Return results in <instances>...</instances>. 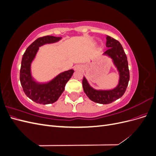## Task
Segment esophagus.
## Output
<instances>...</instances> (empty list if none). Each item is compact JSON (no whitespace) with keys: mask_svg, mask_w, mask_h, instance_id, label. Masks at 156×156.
Wrapping results in <instances>:
<instances>
[{"mask_svg":"<svg viewBox=\"0 0 156 156\" xmlns=\"http://www.w3.org/2000/svg\"><path fill=\"white\" fill-rule=\"evenodd\" d=\"M74 69L75 71H80V70L83 69V66H82L81 65H76L74 67Z\"/></svg>","mask_w":156,"mask_h":156,"instance_id":"1","label":"esophagus"}]
</instances>
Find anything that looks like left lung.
Returning <instances> with one entry per match:
<instances>
[{
	"label": "left lung",
	"instance_id": "1",
	"mask_svg": "<svg viewBox=\"0 0 156 156\" xmlns=\"http://www.w3.org/2000/svg\"><path fill=\"white\" fill-rule=\"evenodd\" d=\"M106 47L108 48L103 55L112 58L117 70L119 72V84L112 90H96L90 87L85 77L83 79L84 92L90 100L101 103L108 104L121 98L125 93L129 80V71L127 56L120 42L109 36L106 37Z\"/></svg>",
	"mask_w": 156,
	"mask_h": 156
}]
</instances>
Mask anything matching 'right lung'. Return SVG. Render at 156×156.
I'll return each mask as SVG.
<instances>
[{"label": "right lung", "mask_w": 156, "mask_h": 156, "mask_svg": "<svg viewBox=\"0 0 156 156\" xmlns=\"http://www.w3.org/2000/svg\"><path fill=\"white\" fill-rule=\"evenodd\" d=\"M62 37L46 36L36 40L28 47L23 55L20 69V81L23 91L30 100L40 104H50L58 100L64 90L66 84L72 77L73 69L60 73L49 82L40 83L32 77L30 66L39 48L58 41Z\"/></svg>", "instance_id": "obj_1"}]
</instances>
